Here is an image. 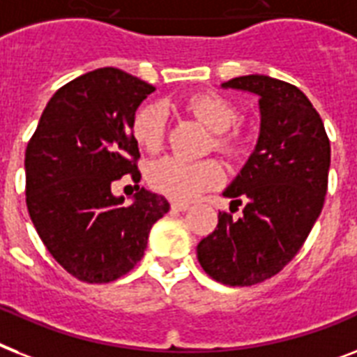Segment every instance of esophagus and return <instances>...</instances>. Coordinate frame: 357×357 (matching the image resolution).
Listing matches in <instances>:
<instances>
[{"instance_id": "obj_1", "label": "esophagus", "mask_w": 357, "mask_h": 357, "mask_svg": "<svg viewBox=\"0 0 357 357\" xmlns=\"http://www.w3.org/2000/svg\"><path fill=\"white\" fill-rule=\"evenodd\" d=\"M170 207H172V211L183 213V211H187L188 208V204H185V202H170Z\"/></svg>"}]
</instances>
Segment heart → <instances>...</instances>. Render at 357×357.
Segmentation results:
<instances>
[{
    "mask_svg": "<svg viewBox=\"0 0 357 357\" xmlns=\"http://www.w3.org/2000/svg\"><path fill=\"white\" fill-rule=\"evenodd\" d=\"M187 109L218 133L216 149L225 155H234L240 150V139L227 132L240 121V112L231 100L218 93H199L188 98ZM167 130V112L161 104H146L135 113L133 137L144 150L158 152L163 146ZM224 172L216 161H183L179 158H163L149 169V183L153 190L172 199L188 202L199 192L218 187Z\"/></svg>",
    "mask_w": 357,
    "mask_h": 357,
    "instance_id": "obj_1",
    "label": "heart"
}]
</instances>
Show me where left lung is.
Segmentation results:
<instances>
[{
    "mask_svg": "<svg viewBox=\"0 0 357 357\" xmlns=\"http://www.w3.org/2000/svg\"><path fill=\"white\" fill-rule=\"evenodd\" d=\"M259 95L257 149L224 192L244 216L220 213L198 244L205 273L227 286L271 279L294 259L323 211L328 188L330 141L321 115L297 86L248 75L222 84Z\"/></svg>",
    "mask_w": 357,
    "mask_h": 357,
    "instance_id": "left-lung-1",
    "label": "left lung"
}]
</instances>
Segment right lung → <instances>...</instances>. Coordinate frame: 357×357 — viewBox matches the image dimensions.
I'll return each mask as SVG.
<instances>
[{
	"label": "right lung",
	"mask_w": 357,
	"mask_h": 357,
	"mask_svg": "<svg viewBox=\"0 0 357 357\" xmlns=\"http://www.w3.org/2000/svg\"><path fill=\"white\" fill-rule=\"evenodd\" d=\"M152 84L121 69L89 71L58 89L25 150V199L43 245L75 279L117 280L143 259L169 202L139 188L132 205L113 196L123 176L137 183L135 109Z\"/></svg>",
	"instance_id": "obj_1"
}]
</instances>
